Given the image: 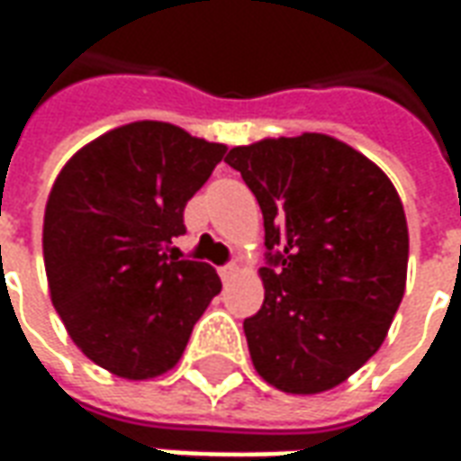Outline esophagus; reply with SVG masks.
Wrapping results in <instances>:
<instances>
[{
	"mask_svg": "<svg viewBox=\"0 0 461 461\" xmlns=\"http://www.w3.org/2000/svg\"><path fill=\"white\" fill-rule=\"evenodd\" d=\"M237 271H240V267H237V264H224V267H220L221 281H230L231 276L237 274Z\"/></svg>",
	"mask_w": 461,
	"mask_h": 461,
	"instance_id": "esophagus-1",
	"label": "esophagus"
}]
</instances>
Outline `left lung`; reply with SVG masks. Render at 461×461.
<instances>
[{"instance_id": "left-lung-1", "label": "left lung", "mask_w": 461, "mask_h": 461, "mask_svg": "<svg viewBox=\"0 0 461 461\" xmlns=\"http://www.w3.org/2000/svg\"><path fill=\"white\" fill-rule=\"evenodd\" d=\"M264 214V303L244 319L269 385L313 395L375 356L405 294L407 221L393 182L346 142L303 132L231 148Z\"/></svg>"}]
</instances>
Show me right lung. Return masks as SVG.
I'll return each mask as SVG.
<instances>
[{"label": "right lung", "mask_w": 461, "mask_h": 461, "mask_svg": "<svg viewBox=\"0 0 461 461\" xmlns=\"http://www.w3.org/2000/svg\"><path fill=\"white\" fill-rule=\"evenodd\" d=\"M224 152L170 122L138 121L88 142L56 177L44 214L51 301L84 356L113 375L167 373L220 294L217 271L170 244Z\"/></svg>", "instance_id": "obj_1"}]
</instances>
